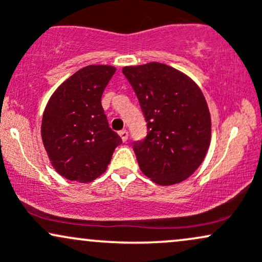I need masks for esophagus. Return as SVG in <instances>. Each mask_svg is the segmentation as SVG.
<instances>
[{"mask_svg": "<svg viewBox=\"0 0 262 262\" xmlns=\"http://www.w3.org/2000/svg\"><path fill=\"white\" fill-rule=\"evenodd\" d=\"M119 137L122 138V140L123 141H127V139H128V130H121L119 132Z\"/></svg>", "mask_w": 262, "mask_h": 262, "instance_id": "esophagus-1", "label": "esophagus"}]
</instances>
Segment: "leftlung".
Masks as SVG:
<instances>
[{
    "label": "left lung",
    "instance_id": "obj_1",
    "mask_svg": "<svg viewBox=\"0 0 262 262\" xmlns=\"http://www.w3.org/2000/svg\"><path fill=\"white\" fill-rule=\"evenodd\" d=\"M148 127L133 143L145 176L161 186L186 180L202 164L210 143V114L202 91L185 74L161 62L125 66Z\"/></svg>",
    "mask_w": 262,
    "mask_h": 262
}]
</instances>
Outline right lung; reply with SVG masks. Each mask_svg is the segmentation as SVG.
Wrapping results in <instances>:
<instances>
[{
  "instance_id": "add662e5",
  "label": "right lung",
  "mask_w": 262,
  "mask_h": 262,
  "mask_svg": "<svg viewBox=\"0 0 262 262\" xmlns=\"http://www.w3.org/2000/svg\"><path fill=\"white\" fill-rule=\"evenodd\" d=\"M116 73L90 65L58 87L45 107L41 139L56 172L70 181L91 182L107 169L122 139L108 124L101 98Z\"/></svg>"
}]
</instances>
